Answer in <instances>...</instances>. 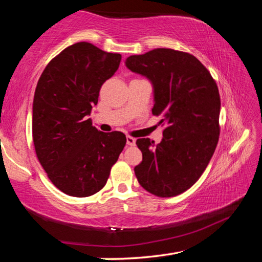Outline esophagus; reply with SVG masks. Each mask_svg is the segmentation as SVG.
<instances>
[{
	"instance_id": "34e87169",
	"label": "esophagus",
	"mask_w": 262,
	"mask_h": 262,
	"mask_svg": "<svg viewBox=\"0 0 262 262\" xmlns=\"http://www.w3.org/2000/svg\"><path fill=\"white\" fill-rule=\"evenodd\" d=\"M126 141H127V144L130 145V147H133V145H135V143H136V140L134 139V137H132V136H127L126 137Z\"/></svg>"
}]
</instances>
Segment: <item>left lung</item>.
<instances>
[{"label":"left lung","instance_id":"left-lung-1","mask_svg":"<svg viewBox=\"0 0 262 262\" xmlns=\"http://www.w3.org/2000/svg\"><path fill=\"white\" fill-rule=\"evenodd\" d=\"M126 67L154 86V115L165 126L161 143L139 139L142 162L135 166L149 193L171 198L196 183L214 155L220 136L221 98L215 79L189 53L156 48L127 57Z\"/></svg>","mask_w":262,"mask_h":262}]
</instances>
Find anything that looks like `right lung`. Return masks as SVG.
I'll return each mask as SVG.
<instances>
[{
	"instance_id": "obj_1",
	"label": "right lung",
	"mask_w": 262,
	"mask_h": 262,
	"mask_svg": "<svg viewBox=\"0 0 262 262\" xmlns=\"http://www.w3.org/2000/svg\"><path fill=\"white\" fill-rule=\"evenodd\" d=\"M120 61L118 53L90 42L74 43L51 60L35 88V154L55 187L70 196L99 192L126 145L123 133H103L88 119L101 85Z\"/></svg>"
}]
</instances>
